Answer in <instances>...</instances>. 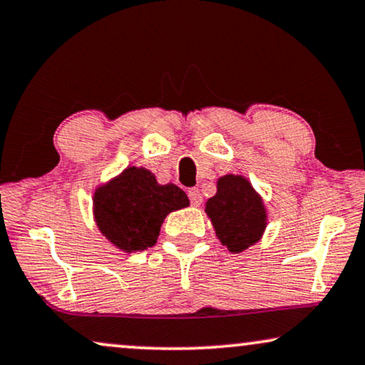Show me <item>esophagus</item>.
Returning <instances> with one entry per match:
<instances>
[{"label": "esophagus", "mask_w": 365, "mask_h": 365, "mask_svg": "<svg viewBox=\"0 0 365 365\" xmlns=\"http://www.w3.org/2000/svg\"><path fill=\"white\" fill-rule=\"evenodd\" d=\"M187 196H189V201H191L192 206H199V204L202 202V196H201V192H199L197 187L189 189Z\"/></svg>", "instance_id": "1"}]
</instances>
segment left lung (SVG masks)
I'll list each match as a JSON object with an SVG mask.
<instances>
[{
  "mask_svg": "<svg viewBox=\"0 0 365 365\" xmlns=\"http://www.w3.org/2000/svg\"><path fill=\"white\" fill-rule=\"evenodd\" d=\"M206 212L219 241L234 254L256 244L267 226L261 196L246 178L234 174L219 179L216 196L206 202Z\"/></svg>",
  "mask_w": 365,
  "mask_h": 365,
  "instance_id": "1",
  "label": "left lung"
}]
</instances>
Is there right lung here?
Returning a JSON list of instances; mask_svg holds the SVG:
<instances>
[{"label": "right lung", "mask_w": 365, "mask_h": 365, "mask_svg": "<svg viewBox=\"0 0 365 365\" xmlns=\"http://www.w3.org/2000/svg\"><path fill=\"white\" fill-rule=\"evenodd\" d=\"M186 192L176 184H158L151 171L128 168L93 197L99 231L124 252L153 247L169 212L187 207Z\"/></svg>", "instance_id": "right-lung-1"}]
</instances>
